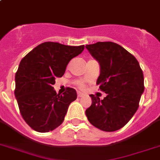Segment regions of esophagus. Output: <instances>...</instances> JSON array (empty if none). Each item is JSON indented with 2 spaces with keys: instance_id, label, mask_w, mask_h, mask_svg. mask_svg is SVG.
<instances>
[{
  "instance_id": "34e87169",
  "label": "esophagus",
  "mask_w": 160,
  "mask_h": 160,
  "mask_svg": "<svg viewBox=\"0 0 160 160\" xmlns=\"http://www.w3.org/2000/svg\"><path fill=\"white\" fill-rule=\"evenodd\" d=\"M85 96V94L81 93V92H78L77 93V96L78 97H82V96Z\"/></svg>"
}]
</instances>
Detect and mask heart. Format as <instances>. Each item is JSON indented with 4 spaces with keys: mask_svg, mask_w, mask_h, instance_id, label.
<instances>
[{
    "mask_svg": "<svg viewBox=\"0 0 160 160\" xmlns=\"http://www.w3.org/2000/svg\"><path fill=\"white\" fill-rule=\"evenodd\" d=\"M77 85H78V87H79V88H80V89H83L84 87H85V85H84V83L81 82V81H78Z\"/></svg>",
    "mask_w": 160,
    "mask_h": 160,
    "instance_id": "heart-1",
    "label": "heart"
}]
</instances>
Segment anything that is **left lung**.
<instances>
[{
	"instance_id": "left-lung-1",
	"label": "left lung",
	"mask_w": 160,
	"mask_h": 160,
	"mask_svg": "<svg viewBox=\"0 0 160 160\" xmlns=\"http://www.w3.org/2000/svg\"><path fill=\"white\" fill-rule=\"evenodd\" d=\"M99 62L101 74L96 81L107 96L100 100L94 95L91 106L85 111L89 122L105 132L123 128L139 107L144 91V79L138 61L124 48L112 42L86 45Z\"/></svg>"
}]
</instances>
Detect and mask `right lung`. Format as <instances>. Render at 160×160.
<instances>
[{
	"label": "right lung",
	"mask_w": 160,
	"mask_h": 160,
	"mask_svg": "<svg viewBox=\"0 0 160 160\" xmlns=\"http://www.w3.org/2000/svg\"><path fill=\"white\" fill-rule=\"evenodd\" d=\"M85 45L68 46L45 42L21 60L16 73L15 96L27 124L39 132L53 131L64 122L68 107L77 98L75 89L63 95L53 90L56 78L64 75L69 62L82 53Z\"/></svg>",
	"instance_id": "right-lung-1"
}]
</instances>
